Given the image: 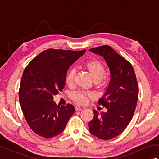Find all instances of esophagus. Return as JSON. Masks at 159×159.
Here are the masks:
<instances>
[{
  "instance_id": "obj_1",
  "label": "esophagus",
  "mask_w": 159,
  "mask_h": 159,
  "mask_svg": "<svg viewBox=\"0 0 159 159\" xmlns=\"http://www.w3.org/2000/svg\"><path fill=\"white\" fill-rule=\"evenodd\" d=\"M85 109V108L84 107H82V106H76L75 107L76 111H81V110H84Z\"/></svg>"
}]
</instances>
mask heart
Returning a JSON list of instances; mask_svg holds the SVG:
<instances>
[{
	"label": "heart",
	"instance_id": "heart-1",
	"mask_svg": "<svg viewBox=\"0 0 159 159\" xmlns=\"http://www.w3.org/2000/svg\"><path fill=\"white\" fill-rule=\"evenodd\" d=\"M85 68L88 71L91 77L92 78L94 83L97 85H100L106 80L105 69L100 61L97 60H91L85 63ZM75 74V70L72 69L68 71L66 76V83L67 85H71L73 83L74 76ZM90 96V94L83 92H76L72 96V99L79 104H85L87 98Z\"/></svg>",
	"mask_w": 159,
	"mask_h": 159
}]
</instances>
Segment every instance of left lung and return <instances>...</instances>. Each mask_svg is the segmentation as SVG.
Wrapping results in <instances>:
<instances>
[{
	"label": "left lung",
	"mask_w": 159,
	"mask_h": 159,
	"mask_svg": "<svg viewBox=\"0 0 159 159\" xmlns=\"http://www.w3.org/2000/svg\"><path fill=\"white\" fill-rule=\"evenodd\" d=\"M102 56L109 67L111 80L98 104L107 109L106 113L93 110L94 116L88 123L93 135L100 139L116 137L127 127L136 109L138 84L135 73L130 62L121 57L109 46L89 49Z\"/></svg>",
	"instance_id": "left-lung-1"
}]
</instances>
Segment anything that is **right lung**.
Returning a JSON list of instances; mask_svg holds the SVG:
<instances>
[{
	"label": "right lung",
	"instance_id": "1",
	"mask_svg": "<svg viewBox=\"0 0 159 159\" xmlns=\"http://www.w3.org/2000/svg\"><path fill=\"white\" fill-rule=\"evenodd\" d=\"M85 51L48 49L24 70L19 89L20 106L29 127L38 135L48 139L61 133L74 114L73 105L57 106L53 96L63 90L67 71Z\"/></svg>",
	"mask_w": 159,
	"mask_h": 159
}]
</instances>
